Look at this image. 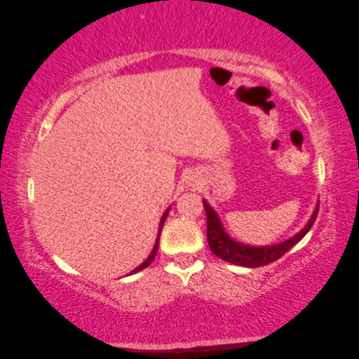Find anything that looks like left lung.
<instances>
[{"label":"left lung","mask_w":359,"mask_h":359,"mask_svg":"<svg viewBox=\"0 0 359 359\" xmlns=\"http://www.w3.org/2000/svg\"><path fill=\"white\" fill-rule=\"evenodd\" d=\"M203 208L205 213H207V238L210 250L213 251L216 256L221 257L222 261L252 269L267 266V264L280 259L286 251H290L292 246L301 242L305 237V233L312 229L316 216H318L320 207L315 208L312 218L309 219L307 226H305L301 232L296 233L294 237H291L290 240H285L283 243L272 246H250L235 242V240H232L226 233L224 229H222L218 215H216V211L210 207L207 201H203Z\"/></svg>","instance_id":"1"}]
</instances>
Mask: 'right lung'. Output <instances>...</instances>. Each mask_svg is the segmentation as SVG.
Returning <instances> with one entry per match:
<instances>
[{"label": "right lung", "instance_id": "obj_1", "mask_svg": "<svg viewBox=\"0 0 359 359\" xmlns=\"http://www.w3.org/2000/svg\"><path fill=\"white\" fill-rule=\"evenodd\" d=\"M168 211H170V208L165 211V213H163V216H162V219H161V224H158V235H157V240H156V245H154V248H152V251H151V255H149V257L148 259H146L143 264H141V266H138L137 269L135 270H132L130 273H137V272H140V270H143V269H146L149 266V264L154 261V257H156V252H157V250H158V238H161V231H162V226H163V222H165V218H167V215H168Z\"/></svg>", "mask_w": 359, "mask_h": 359}]
</instances>
